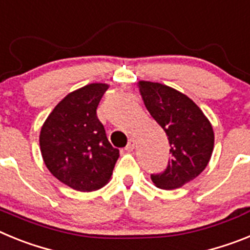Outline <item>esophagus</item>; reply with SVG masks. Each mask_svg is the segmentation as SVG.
<instances>
[{
  "label": "esophagus",
  "mask_w": 250,
  "mask_h": 250,
  "mask_svg": "<svg viewBox=\"0 0 250 250\" xmlns=\"http://www.w3.org/2000/svg\"><path fill=\"white\" fill-rule=\"evenodd\" d=\"M134 146H136V141H134L133 138H131V140L128 141L127 146H125V151H128V152L133 151V149H134Z\"/></svg>",
  "instance_id": "1"
}]
</instances>
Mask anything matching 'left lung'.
<instances>
[{
    "label": "left lung",
    "mask_w": 250,
    "mask_h": 250,
    "mask_svg": "<svg viewBox=\"0 0 250 250\" xmlns=\"http://www.w3.org/2000/svg\"><path fill=\"white\" fill-rule=\"evenodd\" d=\"M140 92L149 114L166 132L172 156L164 172L152 173V182L165 190L181 188L209 164L214 148L211 125L194 102L170 86L140 82Z\"/></svg>",
    "instance_id": "left-lung-1"
}]
</instances>
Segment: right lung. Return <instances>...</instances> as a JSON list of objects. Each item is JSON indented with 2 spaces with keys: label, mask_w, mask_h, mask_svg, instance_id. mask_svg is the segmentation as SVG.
Masks as SVG:
<instances>
[{
  "label": "right lung",
  "mask_w": 250,
  "mask_h": 250,
  "mask_svg": "<svg viewBox=\"0 0 250 250\" xmlns=\"http://www.w3.org/2000/svg\"><path fill=\"white\" fill-rule=\"evenodd\" d=\"M107 89V84L94 83L70 93L41 128L40 148L45 165L56 179L74 190L103 188L119 157V149L110 145L97 116Z\"/></svg>",
  "instance_id": "right-lung-1"
}]
</instances>
